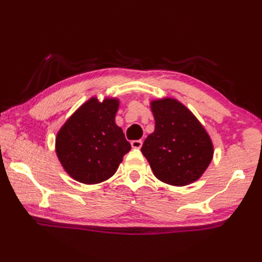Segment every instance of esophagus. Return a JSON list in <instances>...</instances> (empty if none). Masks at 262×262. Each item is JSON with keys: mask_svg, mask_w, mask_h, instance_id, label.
Masks as SVG:
<instances>
[{"mask_svg": "<svg viewBox=\"0 0 262 262\" xmlns=\"http://www.w3.org/2000/svg\"><path fill=\"white\" fill-rule=\"evenodd\" d=\"M130 144L133 148H141L143 145V142L141 140H136V141H132Z\"/></svg>", "mask_w": 262, "mask_h": 262, "instance_id": "esophagus-1", "label": "esophagus"}]
</instances>
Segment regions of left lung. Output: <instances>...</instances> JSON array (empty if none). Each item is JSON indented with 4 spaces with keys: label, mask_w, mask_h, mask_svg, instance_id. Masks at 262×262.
<instances>
[{
    "label": "left lung",
    "mask_w": 262,
    "mask_h": 262,
    "mask_svg": "<svg viewBox=\"0 0 262 262\" xmlns=\"http://www.w3.org/2000/svg\"><path fill=\"white\" fill-rule=\"evenodd\" d=\"M151 109L155 129L141 151L154 176L178 187L198 180L214 154L207 132L191 111L174 99L155 100Z\"/></svg>",
    "instance_id": "left-lung-1"
}]
</instances>
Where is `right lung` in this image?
Segmentation results:
<instances>
[{"instance_id": "obj_1", "label": "right lung", "mask_w": 262, "mask_h": 262, "mask_svg": "<svg viewBox=\"0 0 262 262\" xmlns=\"http://www.w3.org/2000/svg\"><path fill=\"white\" fill-rule=\"evenodd\" d=\"M119 101L92 98L77 109L56 137L58 160L68 173L85 185L109 179L130 151L115 117Z\"/></svg>"}]
</instances>
